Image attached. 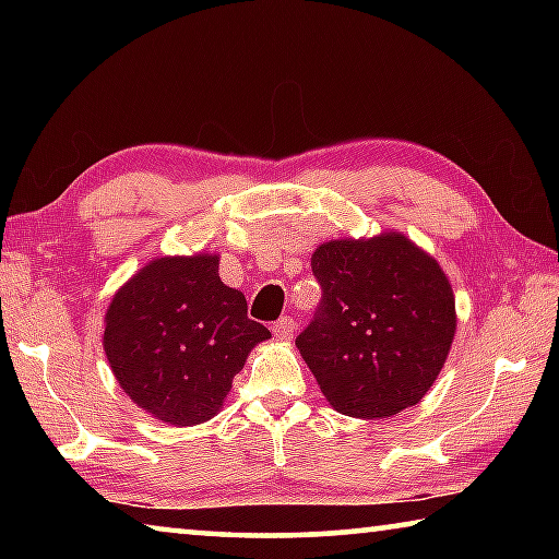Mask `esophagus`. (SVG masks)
Wrapping results in <instances>:
<instances>
[{"instance_id":"34e87169","label":"esophagus","mask_w":559,"mask_h":559,"mask_svg":"<svg viewBox=\"0 0 559 559\" xmlns=\"http://www.w3.org/2000/svg\"><path fill=\"white\" fill-rule=\"evenodd\" d=\"M296 330H298L296 320H293L290 316H286V318H281L276 325H273V335H276L278 340H283V343H286V340H290Z\"/></svg>"}]
</instances>
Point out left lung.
<instances>
[{
  "mask_svg": "<svg viewBox=\"0 0 559 559\" xmlns=\"http://www.w3.org/2000/svg\"><path fill=\"white\" fill-rule=\"evenodd\" d=\"M323 298L296 347L337 412L384 419L421 402L456 333V300L437 259L400 231L320 243Z\"/></svg>",
  "mask_w": 559,
  "mask_h": 559,
  "instance_id": "8db88e82",
  "label": "left lung"
}]
</instances>
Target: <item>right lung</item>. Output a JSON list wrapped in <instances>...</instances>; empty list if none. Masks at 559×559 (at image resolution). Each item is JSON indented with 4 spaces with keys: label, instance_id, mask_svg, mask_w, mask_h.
Segmentation results:
<instances>
[{
    "label": "right lung",
    "instance_id": "1",
    "mask_svg": "<svg viewBox=\"0 0 559 559\" xmlns=\"http://www.w3.org/2000/svg\"><path fill=\"white\" fill-rule=\"evenodd\" d=\"M246 310L243 293L222 283L216 253L150 261L108 306L110 370L155 419L202 424L222 409L251 349L271 337Z\"/></svg>",
    "mask_w": 559,
    "mask_h": 559
}]
</instances>
